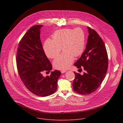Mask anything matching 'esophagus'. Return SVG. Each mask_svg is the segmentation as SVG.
Returning a JSON list of instances; mask_svg holds the SVG:
<instances>
[{
  "mask_svg": "<svg viewBox=\"0 0 123 123\" xmlns=\"http://www.w3.org/2000/svg\"><path fill=\"white\" fill-rule=\"evenodd\" d=\"M65 72H66V70H61V72H62V73H64Z\"/></svg>",
  "mask_w": 123,
  "mask_h": 123,
  "instance_id": "obj_1",
  "label": "esophagus"
}]
</instances>
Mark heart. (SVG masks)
Here are the masks:
<instances>
[{
    "mask_svg": "<svg viewBox=\"0 0 123 123\" xmlns=\"http://www.w3.org/2000/svg\"><path fill=\"white\" fill-rule=\"evenodd\" d=\"M52 38L45 41L43 46L44 53L48 58L54 59L62 49L63 52L54 60L53 65L56 69H67L73 62L74 56H80L84 51V32L80 27L60 29L54 33Z\"/></svg>",
    "mask_w": 123,
    "mask_h": 123,
    "instance_id": "obj_1",
    "label": "heart"
}]
</instances>
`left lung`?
<instances>
[{"label": "left lung", "mask_w": 123, "mask_h": 123, "mask_svg": "<svg viewBox=\"0 0 123 123\" xmlns=\"http://www.w3.org/2000/svg\"><path fill=\"white\" fill-rule=\"evenodd\" d=\"M88 36L86 49L80 58L74 64L78 69L83 68L82 75L74 72L75 77L72 87L78 93L88 95L98 88L105 77L108 67V57L101 38L88 27Z\"/></svg>", "instance_id": "obj_1"}]
</instances>
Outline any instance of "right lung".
<instances>
[{
  "label": "right lung",
  "instance_id": "right-lung-1",
  "mask_svg": "<svg viewBox=\"0 0 123 123\" xmlns=\"http://www.w3.org/2000/svg\"><path fill=\"white\" fill-rule=\"evenodd\" d=\"M43 25L31 27L20 41L17 52V64L19 76L30 91L40 97L54 93L61 73L52 71L50 76H43V71L50 72L52 65L47 58L40 40Z\"/></svg>",
  "mask_w": 123,
  "mask_h": 123
}]
</instances>
